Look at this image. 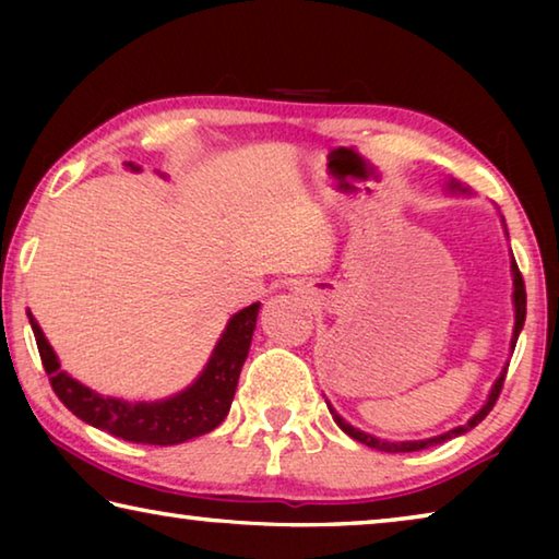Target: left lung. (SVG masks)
<instances>
[{
    "label": "left lung",
    "mask_w": 559,
    "mask_h": 559,
    "mask_svg": "<svg viewBox=\"0 0 559 559\" xmlns=\"http://www.w3.org/2000/svg\"><path fill=\"white\" fill-rule=\"evenodd\" d=\"M453 187H459V185H453ZM513 286H515V290H513V300H515V330H513V349H515L518 335H520V330H523V323H525V300H527V296H525V281H523V273H520V269H518L515 259H513ZM506 374H508V370H503V374L498 377L496 384H493V390H490V396H488L486 406H484V409H480L476 416H473V419H471L468 424H463V427H456V429H451L449 433H441V437H433V439H427V441H400V443H396V441H380V439L370 437V433H365V431H357V429L349 427V424H347V421H343V419H340V416H337L333 409H330V412H333V419L337 421V427L343 429V431L347 433V437H353L355 441L365 443V447L377 449V451H386V453L421 451V449H427V447H433V443H441V441H447V439H453V437H459V433H466V431H471L473 427H478V424L484 421L486 416H488V412L493 409V406H496L498 396H500V390H503Z\"/></svg>",
    "instance_id": "left-lung-1"
}]
</instances>
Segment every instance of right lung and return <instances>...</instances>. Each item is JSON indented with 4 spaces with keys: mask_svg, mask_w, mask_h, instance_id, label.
<instances>
[{
    "mask_svg": "<svg viewBox=\"0 0 559 559\" xmlns=\"http://www.w3.org/2000/svg\"><path fill=\"white\" fill-rule=\"evenodd\" d=\"M257 316L259 302L236 313L229 320V325H226L222 340L216 343L214 355L210 365L204 367L200 380L182 394L173 396V400L155 404L106 400V396L91 392L88 386L75 382L73 377L61 370L59 359H56L51 345L46 343L41 328L34 323L32 313L29 323L36 337V347H39L41 365L46 374H49L51 390L66 404V409H71L91 427L108 431L118 439L132 443H153V447H173V443H182L187 439L210 433L229 414L236 382H239L243 359L251 347Z\"/></svg>",
    "mask_w": 559,
    "mask_h": 559,
    "instance_id": "add662e5",
    "label": "right lung"
}]
</instances>
